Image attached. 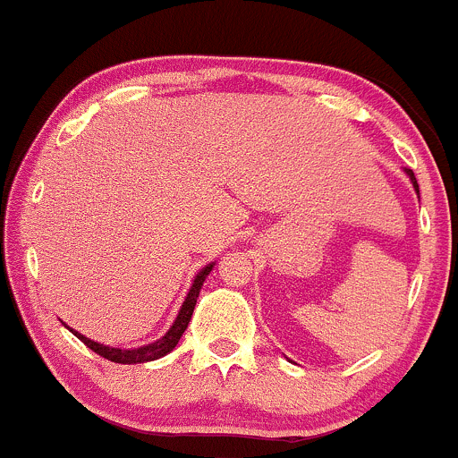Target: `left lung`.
Segmentation results:
<instances>
[{"mask_svg":"<svg viewBox=\"0 0 458 458\" xmlns=\"http://www.w3.org/2000/svg\"><path fill=\"white\" fill-rule=\"evenodd\" d=\"M406 175L411 177V182H412V186H415V191H417V195H420V184H417V177H415V173L411 171V168H406Z\"/></svg>","mask_w":458,"mask_h":458,"instance_id":"left-lung-1","label":"left lung"}]
</instances>
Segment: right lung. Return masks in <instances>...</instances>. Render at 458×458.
Here are the masks:
<instances>
[{"label": "right lung", "mask_w": 458, "mask_h": 458, "mask_svg": "<svg viewBox=\"0 0 458 458\" xmlns=\"http://www.w3.org/2000/svg\"><path fill=\"white\" fill-rule=\"evenodd\" d=\"M213 266L215 263H210V266L199 269V274H197L195 281H192L189 296H186L184 302H182V310H180V314H177L175 322H173L171 329H168L160 340H156V343H151L147 346H138V349H115V346H105L100 343H94V340L85 338V335H81L79 331H74V329H72V334H74L85 346H89L94 353H98L100 358L112 360V362H115V364H142V362H151V360L162 358V355L171 353V351L175 349L177 343H180L182 334H184L186 327H189L192 310H195V305H197V296H199L201 285H204L206 276H208Z\"/></svg>", "instance_id": "right-lung-1"}]
</instances>
